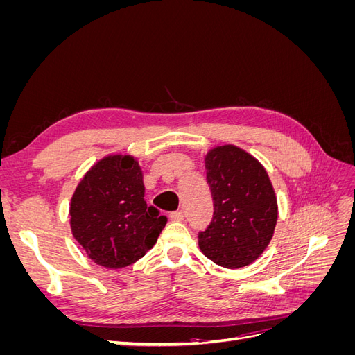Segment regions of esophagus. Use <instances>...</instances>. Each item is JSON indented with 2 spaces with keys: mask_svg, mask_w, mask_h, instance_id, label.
<instances>
[{
  "mask_svg": "<svg viewBox=\"0 0 355 355\" xmlns=\"http://www.w3.org/2000/svg\"><path fill=\"white\" fill-rule=\"evenodd\" d=\"M170 219H171V220H175V222H180V220H184V219H185V213L182 211V210L171 211V213H170Z\"/></svg>",
  "mask_w": 355,
  "mask_h": 355,
  "instance_id": "1",
  "label": "esophagus"
}]
</instances>
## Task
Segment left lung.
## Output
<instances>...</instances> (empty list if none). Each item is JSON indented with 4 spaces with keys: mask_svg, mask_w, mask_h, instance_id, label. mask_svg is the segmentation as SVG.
Wrapping results in <instances>:
<instances>
[{
    "mask_svg": "<svg viewBox=\"0 0 355 355\" xmlns=\"http://www.w3.org/2000/svg\"><path fill=\"white\" fill-rule=\"evenodd\" d=\"M207 184L213 197V219L198 234L204 256L223 268L250 265L270 244L277 216V198L263 166L234 145L210 149Z\"/></svg>",
    "mask_w": 355,
    "mask_h": 355,
    "instance_id": "1",
    "label": "left lung"
}]
</instances>
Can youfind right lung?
<instances>
[{
    "label": "right lung",
    "instance_id": "right-lung-1",
    "mask_svg": "<svg viewBox=\"0 0 355 355\" xmlns=\"http://www.w3.org/2000/svg\"><path fill=\"white\" fill-rule=\"evenodd\" d=\"M144 197L132 155L105 157L84 175L71 200V230L94 263L120 270L153 249L167 218Z\"/></svg>",
    "mask_w": 355,
    "mask_h": 355
}]
</instances>
